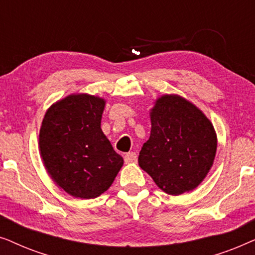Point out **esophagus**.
Returning a JSON list of instances; mask_svg holds the SVG:
<instances>
[{
	"label": "esophagus",
	"mask_w": 255,
	"mask_h": 255,
	"mask_svg": "<svg viewBox=\"0 0 255 255\" xmlns=\"http://www.w3.org/2000/svg\"><path fill=\"white\" fill-rule=\"evenodd\" d=\"M135 159H137V154H135L134 152H128V153H127V154L124 155L125 163L133 162V161H135Z\"/></svg>",
	"instance_id": "1"
}]
</instances>
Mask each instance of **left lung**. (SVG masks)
I'll return each instance as SVG.
<instances>
[{"mask_svg":"<svg viewBox=\"0 0 255 255\" xmlns=\"http://www.w3.org/2000/svg\"><path fill=\"white\" fill-rule=\"evenodd\" d=\"M151 135L138 162L166 194L196 188L214 165L217 135L208 117L179 95H162L149 113Z\"/></svg>","mask_w":255,"mask_h":255,"instance_id":"1","label":"left lung"}]
</instances>
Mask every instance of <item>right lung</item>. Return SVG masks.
Masks as SVG:
<instances>
[{
	"label": "right lung",
	"mask_w": 255,
	"mask_h": 255,
	"mask_svg": "<svg viewBox=\"0 0 255 255\" xmlns=\"http://www.w3.org/2000/svg\"><path fill=\"white\" fill-rule=\"evenodd\" d=\"M106 100L72 94L48 108L39 131L41 159L52 180L78 198L109 189L124 160L101 128Z\"/></svg>",
	"instance_id": "right-lung-1"
}]
</instances>
